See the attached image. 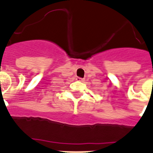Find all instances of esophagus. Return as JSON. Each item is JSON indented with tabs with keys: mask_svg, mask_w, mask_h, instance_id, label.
<instances>
[{
	"mask_svg": "<svg viewBox=\"0 0 153 153\" xmlns=\"http://www.w3.org/2000/svg\"><path fill=\"white\" fill-rule=\"evenodd\" d=\"M77 80H78V81H80V82H83L84 81V79H82V78L77 77Z\"/></svg>",
	"mask_w": 153,
	"mask_h": 153,
	"instance_id": "esophagus-1",
	"label": "esophagus"
}]
</instances>
